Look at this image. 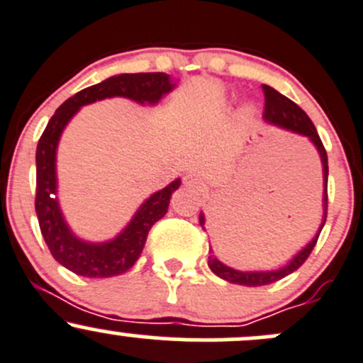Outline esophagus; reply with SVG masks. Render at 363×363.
Segmentation results:
<instances>
[{
  "label": "esophagus",
  "mask_w": 363,
  "mask_h": 363,
  "mask_svg": "<svg viewBox=\"0 0 363 363\" xmlns=\"http://www.w3.org/2000/svg\"><path fill=\"white\" fill-rule=\"evenodd\" d=\"M183 183H185V186H189V189L192 190L203 189V182H201L196 174H186V177L183 178Z\"/></svg>",
  "instance_id": "1"
}]
</instances>
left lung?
Returning <instances> with one entry per match:
<instances>
[{"label":"left lung","instance_id":"8db88e82","mask_svg":"<svg viewBox=\"0 0 363 363\" xmlns=\"http://www.w3.org/2000/svg\"><path fill=\"white\" fill-rule=\"evenodd\" d=\"M262 92H264V118L271 124H276L279 127H285V129L294 130V133L304 134L308 136L309 140L315 143V147L318 148L320 157H321V164H323V180H325V197H323V206H325V218H327V178H328V162H327V152H325L323 143H321L318 133H316V127L311 122V118L306 115L304 110L297 106L292 99H289L286 96L279 94L276 89L269 87V85H262ZM325 218L323 223H321L318 234L316 238L302 250L301 253H297V257L290 262L289 265H285L283 269H278V271H271V272H241L236 271V269H230L227 265H223L220 260L215 259V255L208 257V265L216 276H220L222 279L230 283H236V285H245V286H262V285H271V283L279 281L285 276L292 274L294 271H297L302 264L308 260V257L311 255L313 248H315L316 241H318V236L325 225ZM199 223L203 225L204 229V216L199 215ZM211 253V252H209Z\"/></svg>","mask_w":363,"mask_h":363}]
</instances>
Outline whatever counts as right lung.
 Returning a JSON list of instances; mask_svg holds the SVG:
<instances>
[{
  "instance_id": "1",
  "label": "right lung",
  "mask_w": 363,
  "mask_h": 363,
  "mask_svg": "<svg viewBox=\"0 0 363 363\" xmlns=\"http://www.w3.org/2000/svg\"><path fill=\"white\" fill-rule=\"evenodd\" d=\"M173 87L174 84H171L166 73H130L110 77L66 99L45 127L36 147V216L52 257L74 274L85 278H110L129 271L143 252L148 230L167 213L171 194L180 186V180L169 183L166 189L159 190L150 199L145 201L143 206L134 215L133 222L113 241L103 245L80 241L69 233L55 199V148L62 129L84 104L111 96H124L138 103H157Z\"/></svg>"
}]
</instances>
